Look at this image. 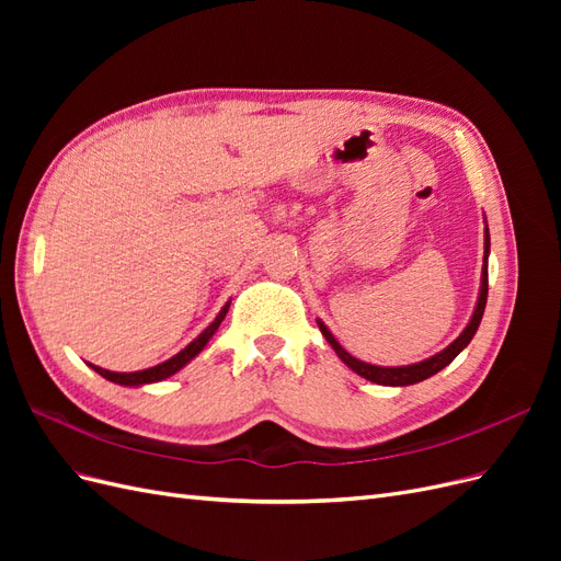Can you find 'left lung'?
Wrapping results in <instances>:
<instances>
[{
	"mask_svg": "<svg viewBox=\"0 0 561 561\" xmlns=\"http://www.w3.org/2000/svg\"><path fill=\"white\" fill-rule=\"evenodd\" d=\"M486 250H484V266H482V287H480V299H478V307H474V313L468 322V328L461 332V336L456 339L454 344H449L443 353L433 355V358L423 360V363H416V365H407V367H377V365H367L358 358H353L351 353H346L342 346H339L336 339L332 336V332L322 325V322H318V328L322 332V336L328 339L330 346L336 351L339 358H342L353 371H358L360 377L375 381V383H381V386H412V383H419L423 379H428L433 375H437L439 369L447 367L458 353H461L468 344L470 339L474 336V332H478L480 328V320H482V313H484V307H486V293H489V274H486V254H489V231H486Z\"/></svg>",
	"mask_w": 561,
	"mask_h": 561,
	"instance_id": "obj_1",
	"label": "left lung"
}]
</instances>
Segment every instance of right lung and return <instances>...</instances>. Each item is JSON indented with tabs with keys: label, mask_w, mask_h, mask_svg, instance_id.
<instances>
[{
	"label": "right lung",
	"mask_w": 561,
	"mask_h": 561,
	"mask_svg": "<svg viewBox=\"0 0 561 561\" xmlns=\"http://www.w3.org/2000/svg\"><path fill=\"white\" fill-rule=\"evenodd\" d=\"M227 311H229V304L227 307L219 311V316L210 322V325L203 330L194 342L186 346L184 351H180L178 355H173L171 360H165V363H161V365H157V367H149V369H142V371H110V369H103V367H95V365H91L100 377H105V379H110V381H114V383H122V386H140V383H154V381H161V379H165V377H171V375H175L178 369H182L186 363H190L194 355H198L201 351H203V346H206L208 342H210V336L217 332V328H219V322L225 320V316H227Z\"/></svg>",
	"instance_id": "1"
}]
</instances>
